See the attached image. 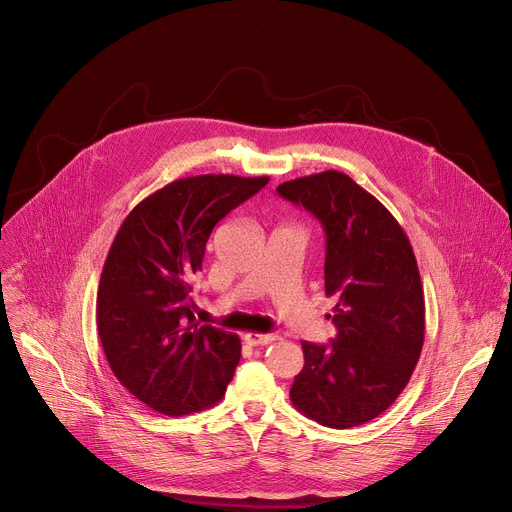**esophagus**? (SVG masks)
<instances>
[{"mask_svg":"<svg viewBox=\"0 0 512 512\" xmlns=\"http://www.w3.org/2000/svg\"><path fill=\"white\" fill-rule=\"evenodd\" d=\"M278 339V335H272V333H246L244 335V341L252 347H260V345H268V343H274Z\"/></svg>","mask_w":512,"mask_h":512,"instance_id":"esophagus-1","label":"esophagus"}]
</instances>
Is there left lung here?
<instances>
[{
    "instance_id": "1",
    "label": "left lung",
    "mask_w": 512,
    "mask_h": 512,
    "mask_svg": "<svg viewBox=\"0 0 512 512\" xmlns=\"http://www.w3.org/2000/svg\"><path fill=\"white\" fill-rule=\"evenodd\" d=\"M276 191L325 230V292L335 298L337 327L331 345L302 341L290 401L321 426H361L397 399L422 353L426 302L412 244L383 203L341 171Z\"/></svg>"
}]
</instances>
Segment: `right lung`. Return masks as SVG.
Returning <instances> with one entry per match:
<instances>
[{
	"label": "right lung",
	"mask_w": 512,
	"mask_h": 512,
	"mask_svg": "<svg viewBox=\"0 0 512 512\" xmlns=\"http://www.w3.org/2000/svg\"><path fill=\"white\" fill-rule=\"evenodd\" d=\"M268 181L183 177L145 197L119 228L98 282V337L115 377L151 410L179 418L224 397L242 345L195 321L191 278L214 226Z\"/></svg>",
	"instance_id": "obj_1"
}]
</instances>
